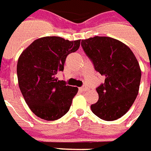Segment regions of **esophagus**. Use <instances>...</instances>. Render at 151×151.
<instances>
[{
    "label": "esophagus",
    "instance_id": "1",
    "mask_svg": "<svg viewBox=\"0 0 151 151\" xmlns=\"http://www.w3.org/2000/svg\"><path fill=\"white\" fill-rule=\"evenodd\" d=\"M80 90L81 91H87L88 90V87H82V88H80Z\"/></svg>",
    "mask_w": 151,
    "mask_h": 151
}]
</instances>
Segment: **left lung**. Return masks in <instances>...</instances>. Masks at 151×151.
<instances>
[{"mask_svg":"<svg viewBox=\"0 0 151 151\" xmlns=\"http://www.w3.org/2000/svg\"><path fill=\"white\" fill-rule=\"evenodd\" d=\"M96 71L105 76L96 88L99 100L91 109L99 118L113 121L129 111L138 96L141 69L127 45L108 37H94L81 42Z\"/></svg>","mask_w":151,"mask_h":151,"instance_id":"obj_1","label":"left lung"}]
</instances>
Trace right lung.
Masks as SVG:
<instances>
[{"instance_id": "1", "label": "right lung", "mask_w": 151, "mask_h": 151, "mask_svg": "<svg viewBox=\"0 0 151 151\" xmlns=\"http://www.w3.org/2000/svg\"><path fill=\"white\" fill-rule=\"evenodd\" d=\"M80 40L70 41L60 37L34 40L18 59V84L28 107L47 121L61 118L69 111L78 88L58 80L67 55L79 49Z\"/></svg>"}]
</instances>
